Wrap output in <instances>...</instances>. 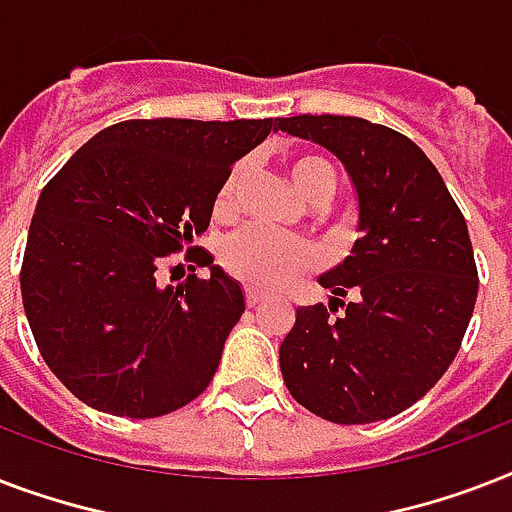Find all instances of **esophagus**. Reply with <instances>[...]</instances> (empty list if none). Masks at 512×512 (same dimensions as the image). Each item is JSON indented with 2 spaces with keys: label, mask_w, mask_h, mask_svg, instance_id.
<instances>
[{
  "label": "esophagus",
  "mask_w": 512,
  "mask_h": 512,
  "mask_svg": "<svg viewBox=\"0 0 512 512\" xmlns=\"http://www.w3.org/2000/svg\"><path fill=\"white\" fill-rule=\"evenodd\" d=\"M263 292H257L255 287H247V292H244V300H247V308H255V305L263 303Z\"/></svg>",
  "instance_id": "1"
}]
</instances>
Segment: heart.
Wrapping results in <instances>:
<instances>
[{"label": "heart", "instance_id": "heart-1", "mask_svg": "<svg viewBox=\"0 0 512 512\" xmlns=\"http://www.w3.org/2000/svg\"><path fill=\"white\" fill-rule=\"evenodd\" d=\"M289 170H292L297 188L308 199L316 201V204L332 199L337 188V172L327 159L311 154L297 156L289 164ZM244 175H247V164L239 162L233 164L228 175L223 177L215 199V209L220 215L236 207ZM223 263L236 279L249 284V287L281 289L292 284L297 276L319 268L321 249L313 241L300 239V236H287V233L249 225L225 241Z\"/></svg>", "mask_w": 512, "mask_h": 512}]
</instances>
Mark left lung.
<instances>
[{
  "label": "left lung",
  "instance_id": "8db88e82",
  "mask_svg": "<svg viewBox=\"0 0 512 512\" xmlns=\"http://www.w3.org/2000/svg\"><path fill=\"white\" fill-rule=\"evenodd\" d=\"M279 130L345 164L361 231L345 263L319 279L335 295L329 308H297L279 348L284 382L297 404L337 425L388 420L417 404L460 350L478 297L468 223L401 132L332 114L279 119ZM348 294L353 304L339 300Z\"/></svg>",
  "mask_w": 512,
  "mask_h": 512
}]
</instances>
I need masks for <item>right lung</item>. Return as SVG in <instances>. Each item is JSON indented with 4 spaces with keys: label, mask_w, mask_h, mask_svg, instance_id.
I'll return each mask as SVG.
<instances>
[{
    "label": "right lung",
    "mask_w": 512,
    "mask_h": 512,
    "mask_svg": "<svg viewBox=\"0 0 512 512\" xmlns=\"http://www.w3.org/2000/svg\"><path fill=\"white\" fill-rule=\"evenodd\" d=\"M279 119H130L87 140L44 185L28 228L20 295L52 374L92 409L170 414L212 382L244 313L236 281L207 252L159 284L164 257L204 233L217 188Z\"/></svg>",
    "instance_id": "right-lung-1"
}]
</instances>
